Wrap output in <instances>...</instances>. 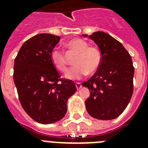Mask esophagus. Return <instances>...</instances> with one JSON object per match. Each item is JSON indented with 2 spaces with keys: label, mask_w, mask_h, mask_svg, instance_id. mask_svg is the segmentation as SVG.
Segmentation results:
<instances>
[{
  "label": "esophagus",
  "mask_w": 148,
  "mask_h": 148,
  "mask_svg": "<svg viewBox=\"0 0 148 148\" xmlns=\"http://www.w3.org/2000/svg\"><path fill=\"white\" fill-rule=\"evenodd\" d=\"M75 87H76L77 90H79V89L82 88V84H81V83H76V84H75Z\"/></svg>",
  "instance_id": "esophagus-1"
}]
</instances>
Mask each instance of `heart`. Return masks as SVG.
Wrapping results in <instances>:
<instances>
[{"mask_svg": "<svg viewBox=\"0 0 148 148\" xmlns=\"http://www.w3.org/2000/svg\"><path fill=\"white\" fill-rule=\"evenodd\" d=\"M66 47L77 53L74 61L75 66L70 68L65 74L69 80H79L87 73H93L101 63V53L98 48L88 47L87 41L81 38H73L66 43ZM53 64L58 70L64 72L66 69L64 54L58 48H55L50 54Z\"/></svg>", "mask_w": 148, "mask_h": 148, "instance_id": "1", "label": "heart"}]
</instances>
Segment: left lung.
Segmentation results:
<instances>
[{
    "label": "left lung",
    "mask_w": 148,
    "mask_h": 148,
    "mask_svg": "<svg viewBox=\"0 0 148 148\" xmlns=\"http://www.w3.org/2000/svg\"><path fill=\"white\" fill-rule=\"evenodd\" d=\"M83 36L93 40L101 53L97 72L82 83L90 92L85 101L86 110L97 119H114L123 113L133 95L131 56L119 41L106 32L98 31Z\"/></svg>",
    "instance_id": "left-lung-1"
}]
</instances>
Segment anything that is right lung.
Returning <instances> with one entry per match:
<instances>
[{"label": "right lung", "mask_w": 148, "mask_h": 148, "mask_svg": "<svg viewBox=\"0 0 148 148\" xmlns=\"http://www.w3.org/2000/svg\"><path fill=\"white\" fill-rule=\"evenodd\" d=\"M60 38L49 33L30 38L21 46L14 62L13 79L22 108L43 125L62 119L67 111V100L76 91L73 81L60 80L51 61V52Z\"/></svg>", "instance_id": "1"}]
</instances>
